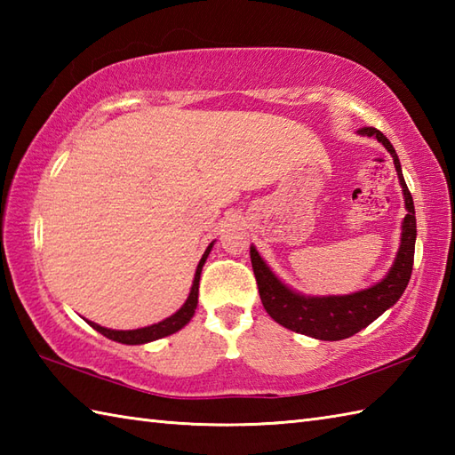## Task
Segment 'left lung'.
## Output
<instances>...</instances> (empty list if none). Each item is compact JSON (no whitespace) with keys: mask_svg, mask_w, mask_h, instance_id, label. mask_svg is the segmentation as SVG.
I'll return each mask as SVG.
<instances>
[{"mask_svg":"<svg viewBox=\"0 0 455 455\" xmlns=\"http://www.w3.org/2000/svg\"><path fill=\"white\" fill-rule=\"evenodd\" d=\"M362 137H373L379 140L397 170L399 183L403 188V199L407 215L401 225V244L395 256V262L381 282L362 289V291L347 295H303L285 285L264 258L258 254L256 246H250V258H252V269L256 275L259 299L264 308L275 323L289 328V331L316 338V340H344L362 328L371 324L377 316H381L387 308L399 301L404 289L409 285L414 262V243H417V217H414L412 196L404 183L401 162L393 144L381 131L373 127H363L357 131Z\"/></svg>","mask_w":455,"mask_h":455,"instance_id":"1","label":"left lung"}]
</instances>
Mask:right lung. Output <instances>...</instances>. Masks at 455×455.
I'll return each instance as SVG.
<instances>
[{"instance_id":"add662e5","label":"right lung","mask_w":455,"mask_h":455,"mask_svg":"<svg viewBox=\"0 0 455 455\" xmlns=\"http://www.w3.org/2000/svg\"><path fill=\"white\" fill-rule=\"evenodd\" d=\"M212 244H215V240L207 246L205 254L201 256L199 264H197V269H196V275H193V283H191V289H189V295L186 299V303H183L176 313H173L172 316L164 318V321L156 323V324H150V326H142V328H134V331H113V328H105V326H100L95 324L92 321H88V324L92 328H95V331L101 332L103 336H108L109 340H115V342H121V344H129V346H137V344H148V342H154V340H160V338L164 336H170L173 332L181 331L183 326H186L193 315H196V308H197V297H199V279H201V269L203 266H205L207 258L211 254L212 250Z\"/></svg>"}]
</instances>
